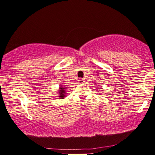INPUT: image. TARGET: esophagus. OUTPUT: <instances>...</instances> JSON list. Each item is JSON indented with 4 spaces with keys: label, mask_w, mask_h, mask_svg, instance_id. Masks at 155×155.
I'll use <instances>...</instances> for the list:
<instances>
[{
    "label": "esophagus",
    "mask_w": 155,
    "mask_h": 155,
    "mask_svg": "<svg viewBox=\"0 0 155 155\" xmlns=\"http://www.w3.org/2000/svg\"><path fill=\"white\" fill-rule=\"evenodd\" d=\"M78 84H84L85 82V80L83 79V78H78Z\"/></svg>",
    "instance_id": "esophagus-1"
}]
</instances>
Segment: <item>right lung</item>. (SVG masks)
I'll return each instance as SVG.
<instances>
[{
    "label": "right lung",
    "instance_id": "add662e5",
    "mask_svg": "<svg viewBox=\"0 0 155 155\" xmlns=\"http://www.w3.org/2000/svg\"><path fill=\"white\" fill-rule=\"evenodd\" d=\"M59 97H60V99H63L65 97V93H66V91H65V88L64 87H63V86H60V88H59Z\"/></svg>",
    "mask_w": 155,
    "mask_h": 155
}]
</instances>
